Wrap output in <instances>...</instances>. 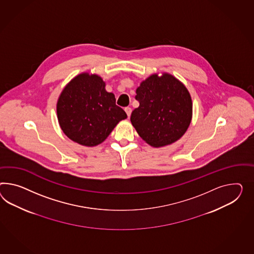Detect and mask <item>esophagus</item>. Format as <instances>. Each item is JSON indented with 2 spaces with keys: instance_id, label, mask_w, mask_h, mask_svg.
Instances as JSON below:
<instances>
[{
  "instance_id": "esophagus-1",
  "label": "esophagus",
  "mask_w": 254,
  "mask_h": 254,
  "mask_svg": "<svg viewBox=\"0 0 254 254\" xmlns=\"http://www.w3.org/2000/svg\"><path fill=\"white\" fill-rule=\"evenodd\" d=\"M125 112H126L127 116H128V117H130V113H131V109H130V108H129V107L125 108Z\"/></svg>"
}]
</instances>
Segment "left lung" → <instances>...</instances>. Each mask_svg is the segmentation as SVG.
<instances>
[{"mask_svg":"<svg viewBox=\"0 0 254 254\" xmlns=\"http://www.w3.org/2000/svg\"><path fill=\"white\" fill-rule=\"evenodd\" d=\"M135 99L140 105L131 112L130 123L150 145L171 144L186 132L192 117L191 98L173 75H150L137 87Z\"/></svg>","mask_w":254,"mask_h":254,"instance_id":"1","label":"left lung"}]
</instances>
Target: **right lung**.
Instances as JSON below:
<instances>
[{"mask_svg":"<svg viewBox=\"0 0 254 254\" xmlns=\"http://www.w3.org/2000/svg\"><path fill=\"white\" fill-rule=\"evenodd\" d=\"M105 85L98 74L83 72L61 93L57 102L59 124L73 142L96 146L127 118L125 111L116 105L114 94L106 91Z\"/></svg>","mask_w":254,"mask_h":254,"instance_id":"right-lung-1","label":"right lung"}]
</instances>
